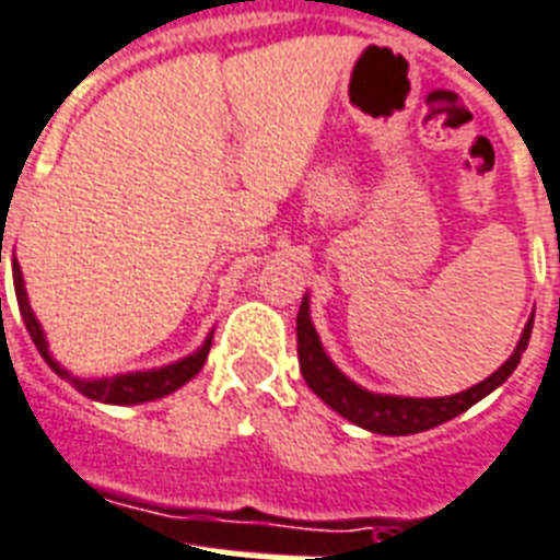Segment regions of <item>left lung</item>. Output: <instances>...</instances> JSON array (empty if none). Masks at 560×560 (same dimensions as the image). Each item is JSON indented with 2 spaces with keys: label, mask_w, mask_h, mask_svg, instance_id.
I'll return each mask as SVG.
<instances>
[{
  "label": "left lung",
  "mask_w": 560,
  "mask_h": 560,
  "mask_svg": "<svg viewBox=\"0 0 560 560\" xmlns=\"http://www.w3.org/2000/svg\"><path fill=\"white\" fill-rule=\"evenodd\" d=\"M532 324L535 315L528 318L526 329L517 341V350L511 353V359L500 371H493L488 380H482L474 388H467L453 397H429V400H415V397H383V394H371L365 388H359L357 383H350L348 376L341 374L339 368L332 365L320 348L318 332L310 320V303L303 298L301 312H298V359H301V374L306 380L312 392L318 394L320 400L327 402L329 409H336L341 418L353 420L357 427L380 432V435H415L423 429H432L438 423L458 418L462 411H467L474 402L502 385L514 374V368L520 365V357L528 345L532 336Z\"/></svg>",
  "instance_id": "left-lung-1"
}]
</instances>
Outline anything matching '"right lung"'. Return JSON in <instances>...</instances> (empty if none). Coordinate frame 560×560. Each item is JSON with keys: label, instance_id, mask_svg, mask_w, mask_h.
<instances>
[{"label": "right lung", "instance_id": "add662e5", "mask_svg": "<svg viewBox=\"0 0 560 560\" xmlns=\"http://www.w3.org/2000/svg\"><path fill=\"white\" fill-rule=\"evenodd\" d=\"M14 289H16V303H20V312H23L25 329H28V336L40 350V357L46 359L51 365V371L58 376H63L67 383H72L78 392L90 397V400H102V402H119V406H128V402H149L158 400V397H166L175 388H180L184 383H189L198 371L207 362V353H210V339L203 345L198 353L192 357L180 359L175 365L160 368V371H145V374H125V376H107V380H93V383H86V380H78V376L67 374L63 368L49 357V348H46V339H43V329L34 318L32 306H28V298H25V285H23V275H20V266H16L14 259Z\"/></svg>", "mask_w": 560, "mask_h": 560}]
</instances>
